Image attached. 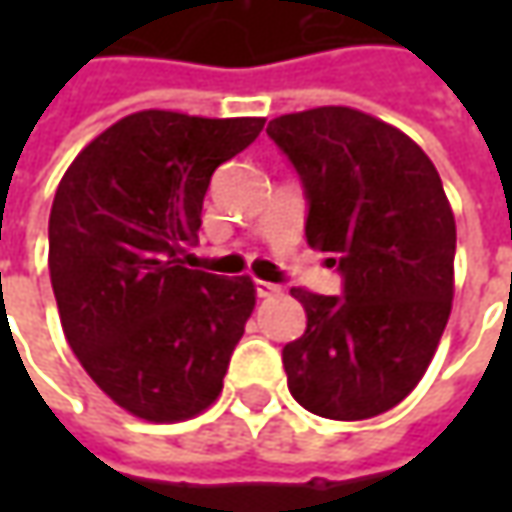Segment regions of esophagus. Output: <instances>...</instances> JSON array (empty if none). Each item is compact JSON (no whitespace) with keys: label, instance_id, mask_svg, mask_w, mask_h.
Segmentation results:
<instances>
[{"label":"esophagus","instance_id":"obj_1","mask_svg":"<svg viewBox=\"0 0 512 512\" xmlns=\"http://www.w3.org/2000/svg\"><path fill=\"white\" fill-rule=\"evenodd\" d=\"M279 293H282V285H273V282L256 279V296H259V299H270V296H279Z\"/></svg>","mask_w":512,"mask_h":512}]
</instances>
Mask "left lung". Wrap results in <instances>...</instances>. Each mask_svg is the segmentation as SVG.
<instances>
[{
	"label": "left lung",
	"instance_id": "left-lung-1",
	"mask_svg": "<svg viewBox=\"0 0 512 512\" xmlns=\"http://www.w3.org/2000/svg\"><path fill=\"white\" fill-rule=\"evenodd\" d=\"M305 187L307 245L339 265L342 296L302 287L305 333L285 344L287 387L305 410L359 422L419 384L453 302L456 222L433 162L410 136L353 108L267 125Z\"/></svg>",
	"mask_w": 512,
	"mask_h": 512
}]
</instances>
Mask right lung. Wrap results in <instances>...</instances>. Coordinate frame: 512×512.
<instances>
[{"label":"right lung","mask_w":512,"mask_h":512,"mask_svg":"<svg viewBox=\"0 0 512 512\" xmlns=\"http://www.w3.org/2000/svg\"><path fill=\"white\" fill-rule=\"evenodd\" d=\"M265 119L142 110L82 150L50 207L48 267L70 350L128 413L182 422L216 402L256 305L247 276L187 267L213 170Z\"/></svg>","instance_id":"obj_1"}]
</instances>
